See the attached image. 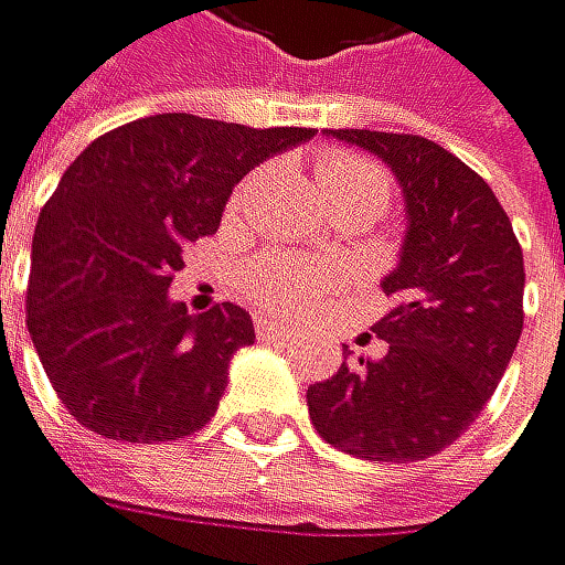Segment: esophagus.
Instances as JSON below:
<instances>
[{
  "label": "esophagus",
  "mask_w": 565,
  "mask_h": 565,
  "mask_svg": "<svg viewBox=\"0 0 565 565\" xmlns=\"http://www.w3.org/2000/svg\"><path fill=\"white\" fill-rule=\"evenodd\" d=\"M256 337L259 340H291V330H288V326L274 322V319H267V316H259L256 319Z\"/></svg>",
  "instance_id": "34e87169"
}]
</instances>
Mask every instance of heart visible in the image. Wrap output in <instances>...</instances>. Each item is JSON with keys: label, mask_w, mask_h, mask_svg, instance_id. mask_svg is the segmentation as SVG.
Masks as SVG:
<instances>
[{"label": "heart", "mask_w": 565, "mask_h": 565, "mask_svg": "<svg viewBox=\"0 0 565 565\" xmlns=\"http://www.w3.org/2000/svg\"><path fill=\"white\" fill-rule=\"evenodd\" d=\"M316 183H319L322 201L337 198V194H364V198L375 201L379 207L385 201V177L371 162L354 159V156H330V159H322L319 173H316ZM322 280H326V274L319 267L301 264V259L264 256V259H256V264L246 270L243 288H246V298L253 301L256 309L285 316V312H295L301 306H309V301L319 295Z\"/></svg>", "instance_id": "obj_1"}]
</instances>
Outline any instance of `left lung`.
I'll use <instances>...</instances> for the list:
<instances>
[{
	"label": "left lung",
	"instance_id": "obj_1",
	"mask_svg": "<svg viewBox=\"0 0 565 565\" xmlns=\"http://www.w3.org/2000/svg\"><path fill=\"white\" fill-rule=\"evenodd\" d=\"M382 159L403 190V243L382 277L385 358L340 364L306 399L326 445L367 461H420L479 416L524 326V256L490 183L420 135L326 131Z\"/></svg>",
	"mask_w": 565,
	"mask_h": 565
}]
</instances>
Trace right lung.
<instances>
[{"label":"right lung","mask_w":565,"mask_h":565,"mask_svg":"<svg viewBox=\"0 0 565 565\" xmlns=\"http://www.w3.org/2000/svg\"><path fill=\"white\" fill-rule=\"evenodd\" d=\"M312 135L156 114L78 152L33 228L26 291L30 340L78 424L156 445L211 420L253 319L232 301L190 316L169 285L232 186Z\"/></svg>","instance_id":"obj_1"}]
</instances>
